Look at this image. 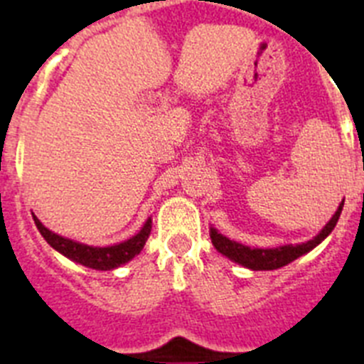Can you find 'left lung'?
I'll list each match as a JSON object with an SVG mask.
<instances>
[{
	"instance_id": "obj_1",
	"label": "left lung",
	"mask_w": 364,
	"mask_h": 364,
	"mask_svg": "<svg viewBox=\"0 0 364 364\" xmlns=\"http://www.w3.org/2000/svg\"><path fill=\"white\" fill-rule=\"evenodd\" d=\"M343 205H345V200L341 202L336 215H333L326 226L319 231V235H315L314 239L308 240V242L284 244V246L277 247H250L244 246V244L240 242H235V240H230L228 237L218 233L215 228L210 230L211 242H213L215 250H217L218 253H222V255L228 257V259L233 260V262H237V264H242L244 268L255 269V272H260V269H277L294 262V260L299 259L301 255H306V253L311 252L315 246H319V244L326 239L328 235L332 233L333 228H336L337 220H339L341 217V211H343Z\"/></svg>"
}]
</instances>
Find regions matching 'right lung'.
Here are the masks:
<instances>
[{
    "mask_svg": "<svg viewBox=\"0 0 364 364\" xmlns=\"http://www.w3.org/2000/svg\"><path fill=\"white\" fill-rule=\"evenodd\" d=\"M32 217H34V224L40 230L41 237L50 244V247H54L56 252H60L67 259L74 260V262H78V264L92 269H102V272L114 269L118 266L125 264V262H129L133 257H136L138 253L142 252L144 244H146L147 237L151 233V218H147L142 230L138 231L134 237H131V239L124 240V242L105 247L87 246V244L65 239L62 235L47 230L36 215H32Z\"/></svg>",
    "mask_w": 364,
    "mask_h": 364,
    "instance_id": "right-lung-1",
    "label": "right lung"
}]
</instances>
